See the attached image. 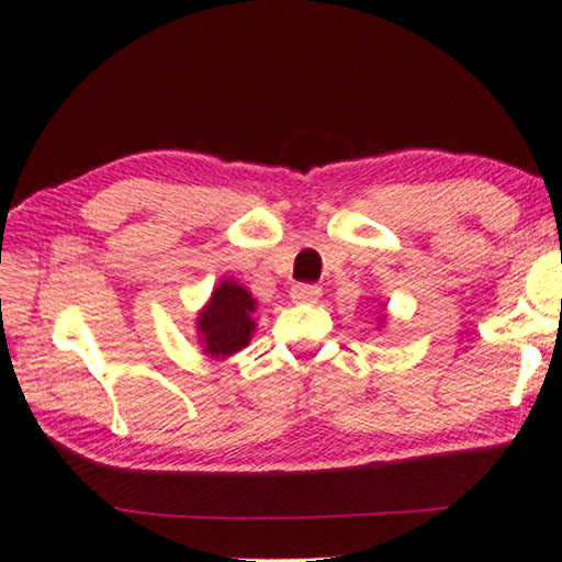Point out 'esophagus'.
Returning a JSON list of instances; mask_svg holds the SVG:
<instances>
[{
    "instance_id": "34e87169",
    "label": "esophagus",
    "mask_w": 562,
    "mask_h": 562,
    "mask_svg": "<svg viewBox=\"0 0 562 562\" xmlns=\"http://www.w3.org/2000/svg\"><path fill=\"white\" fill-rule=\"evenodd\" d=\"M290 297L294 304H315L322 297V290L315 284H294Z\"/></svg>"
}]
</instances>
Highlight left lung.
I'll use <instances>...</instances> for the list:
<instances>
[{"label":"left lung","mask_w":562,"mask_h":562,"mask_svg":"<svg viewBox=\"0 0 562 562\" xmlns=\"http://www.w3.org/2000/svg\"><path fill=\"white\" fill-rule=\"evenodd\" d=\"M376 322H379V327H384V322H386V317H384V315H382V317H379V319H376Z\"/></svg>","instance_id":"8db88e82"}]
</instances>
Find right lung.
<instances>
[{"label":"right lung","instance_id":"1","mask_svg":"<svg viewBox=\"0 0 562 562\" xmlns=\"http://www.w3.org/2000/svg\"><path fill=\"white\" fill-rule=\"evenodd\" d=\"M255 310H258V300L245 284L233 278L217 282L211 297L198 310L195 319V335L205 355L227 359L250 345L255 325H258L252 317Z\"/></svg>","mask_w":562,"mask_h":562}]
</instances>
